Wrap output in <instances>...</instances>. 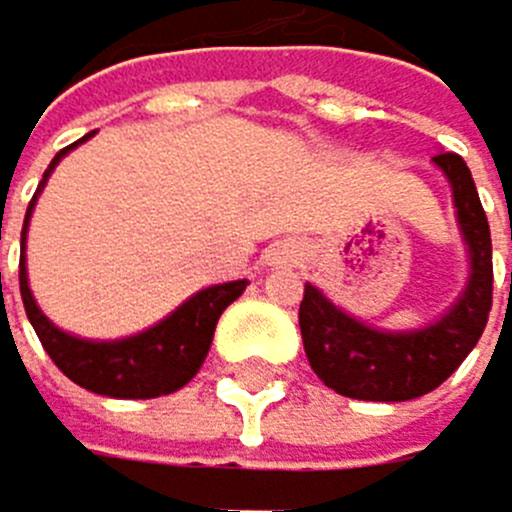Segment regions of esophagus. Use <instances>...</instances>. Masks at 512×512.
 Masks as SVG:
<instances>
[{"label": "esophagus", "mask_w": 512, "mask_h": 512, "mask_svg": "<svg viewBox=\"0 0 512 512\" xmlns=\"http://www.w3.org/2000/svg\"><path fill=\"white\" fill-rule=\"evenodd\" d=\"M267 261H270V264H296V261H299V251L283 245V248H274V251H270V254H267Z\"/></svg>", "instance_id": "esophagus-1"}]
</instances>
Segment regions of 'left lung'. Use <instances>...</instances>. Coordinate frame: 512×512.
<instances>
[{
	"label": "left lung",
	"mask_w": 512,
	"mask_h": 512,
	"mask_svg": "<svg viewBox=\"0 0 512 512\" xmlns=\"http://www.w3.org/2000/svg\"><path fill=\"white\" fill-rule=\"evenodd\" d=\"M433 162L452 184V203H456L459 229L472 261L465 293L427 328L379 331L337 309L318 286L306 283V296L299 306L302 344L315 376L337 395L360 401H411L427 395L456 373L488 325L494 299L488 216L462 155L440 152L433 155Z\"/></svg>",
	"instance_id": "obj_1"
}]
</instances>
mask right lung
<instances>
[{"instance_id": "obj_1", "label": "right lung", "mask_w": 512, "mask_h": 512, "mask_svg": "<svg viewBox=\"0 0 512 512\" xmlns=\"http://www.w3.org/2000/svg\"><path fill=\"white\" fill-rule=\"evenodd\" d=\"M85 139H79V143H85ZM79 143L56 152V159L44 171L40 187L47 184L56 162H60L69 149H76ZM40 187H37V194H40ZM37 194H34V200H37ZM34 200L28 206V216H24L21 242H24V232H28ZM18 283H21L24 312H28L40 344H44V350L50 353V360L76 385H82V389L95 392V395H107V398H159V395L178 392L181 385L191 382L206 360V350L213 344V331H216L219 315L226 312V306H232L248 286V280L206 286V290L191 296L184 306H178L165 321L152 325L143 334L123 337V341H82V337H72V334L60 331L44 312L37 309L31 286H28V270H24V254L18 264Z\"/></svg>"}]
</instances>
